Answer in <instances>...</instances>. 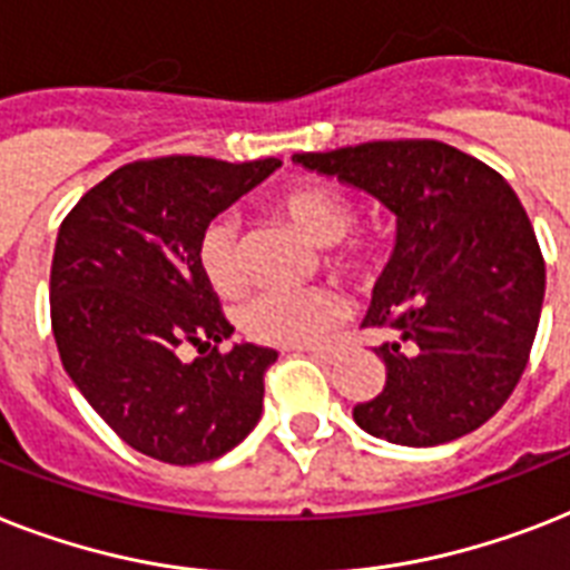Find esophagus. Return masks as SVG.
Masks as SVG:
<instances>
[{
  "label": "esophagus",
  "mask_w": 570,
  "mask_h": 570,
  "mask_svg": "<svg viewBox=\"0 0 570 570\" xmlns=\"http://www.w3.org/2000/svg\"><path fill=\"white\" fill-rule=\"evenodd\" d=\"M298 351H304V354H309V357H316V360H327V363L336 357V351H333L331 345H307V348H298Z\"/></svg>",
  "instance_id": "1"
}]
</instances>
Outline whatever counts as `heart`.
<instances>
[{"label": "heart", "instance_id": "heart-1", "mask_svg": "<svg viewBox=\"0 0 570 570\" xmlns=\"http://www.w3.org/2000/svg\"><path fill=\"white\" fill-rule=\"evenodd\" d=\"M313 245L327 248V266L342 275H365L374 266V248L365 239H345L357 222V210L340 189L304 180L272 198ZM198 269L213 293L234 295L245 286L243 239L234 216L207 222L198 237ZM342 318L340 295L325 286L304 289H263L237 309V325L261 345H307Z\"/></svg>", "mask_w": 570, "mask_h": 570}]
</instances>
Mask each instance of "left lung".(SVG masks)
<instances>
[{
  "mask_svg": "<svg viewBox=\"0 0 570 570\" xmlns=\"http://www.w3.org/2000/svg\"><path fill=\"white\" fill-rule=\"evenodd\" d=\"M293 164L395 213V248L363 318L392 333L374 348L386 383L354 421L406 448L485 424L521 381L544 301V261L510 184L439 140L307 151Z\"/></svg>",
  "mask_w": 570,
  "mask_h": 570,
  "instance_id": "left-lung-1",
  "label": "left lung"
}]
</instances>
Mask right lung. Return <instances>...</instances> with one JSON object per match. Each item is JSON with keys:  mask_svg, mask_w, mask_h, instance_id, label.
I'll list each match as a JSON object with an SVG mask.
<instances>
[{"mask_svg": "<svg viewBox=\"0 0 570 570\" xmlns=\"http://www.w3.org/2000/svg\"><path fill=\"white\" fill-rule=\"evenodd\" d=\"M277 166L137 160L85 193L60 225L49 281L60 363L125 445L151 460L210 462L261 421L277 351L234 342L219 354L234 327L198 269V237ZM184 344L199 348L193 364L179 360Z\"/></svg>", "mask_w": 570, "mask_h": 570, "instance_id": "add662e5", "label": "right lung"}]
</instances>
